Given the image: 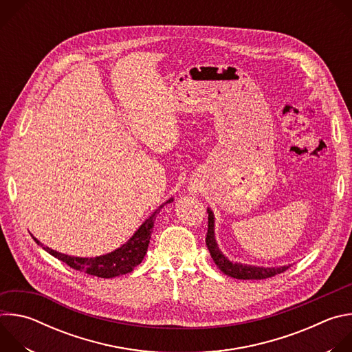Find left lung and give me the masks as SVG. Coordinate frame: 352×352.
<instances>
[{"label":"left lung","mask_w":352,"mask_h":352,"mask_svg":"<svg viewBox=\"0 0 352 352\" xmlns=\"http://www.w3.org/2000/svg\"><path fill=\"white\" fill-rule=\"evenodd\" d=\"M209 213V224H208V234H206V245L210 252V256L213 258L216 266L227 276L239 278V280H263L273 277L276 274H280L288 269V266L284 267H258V266H248L241 263H232L230 262L221 252L217 246V242L214 239V217L210 209H208Z\"/></svg>","instance_id":"left-lung-1"}]
</instances>
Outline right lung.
Masks as SVG:
<instances>
[{
	"label": "right lung",
	"instance_id": "obj_1",
	"mask_svg": "<svg viewBox=\"0 0 352 352\" xmlns=\"http://www.w3.org/2000/svg\"><path fill=\"white\" fill-rule=\"evenodd\" d=\"M171 200L173 199L167 200V204H170ZM162 208L163 206H160V209ZM160 209H157L140 226V228L133 234V236L125 245L116 249L114 252L103 255V256H97V258L68 256V255L56 252V250L50 249L47 246H43L34 236H33V239L36 241V243L41 245L43 249H45L50 255H53L58 261L67 263L74 270L83 272L86 274L97 276L102 278H111L116 276L131 273L138 265H140V262L143 261V258L146 255L150 236H152V232H153L155 220H156V216L159 214Z\"/></svg>",
	"mask_w": 352,
	"mask_h": 352
}]
</instances>
